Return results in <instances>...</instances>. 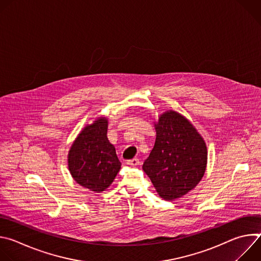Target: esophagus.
I'll use <instances>...</instances> for the list:
<instances>
[{"mask_svg":"<svg viewBox=\"0 0 261 261\" xmlns=\"http://www.w3.org/2000/svg\"><path fill=\"white\" fill-rule=\"evenodd\" d=\"M127 164H128V165H130V166H137V165L139 164V159L134 158V159L128 160V161H127Z\"/></svg>","mask_w":261,"mask_h":261,"instance_id":"1","label":"esophagus"}]
</instances>
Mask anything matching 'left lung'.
<instances>
[{
	"label": "left lung",
	"instance_id": "left-lung-1",
	"mask_svg": "<svg viewBox=\"0 0 261 261\" xmlns=\"http://www.w3.org/2000/svg\"><path fill=\"white\" fill-rule=\"evenodd\" d=\"M156 140L142 169L165 200L181 197L202 178L207 160L206 145L192 124L175 111L162 115Z\"/></svg>",
	"mask_w": 261,
	"mask_h": 261
}]
</instances>
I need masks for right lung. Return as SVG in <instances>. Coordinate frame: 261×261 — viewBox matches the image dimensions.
<instances>
[{
	"mask_svg": "<svg viewBox=\"0 0 261 261\" xmlns=\"http://www.w3.org/2000/svg\"><path fill=\"white\" fill-rule=\"evenodd\" d=\"M106 134L107 120L102 118L81 132L68 155L73 178L95 192L108 188L121 168L116 148Z\"/></svg>",
	"mask_w": 261,
	"mask_h": 261,
	"instance_id": "right-lung-1",
	"label": "right lung"
}]
</instances>
